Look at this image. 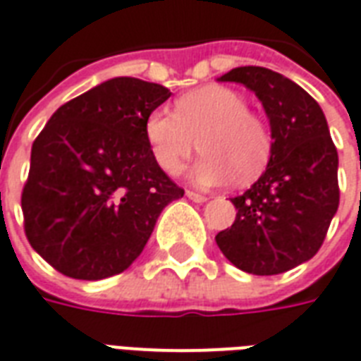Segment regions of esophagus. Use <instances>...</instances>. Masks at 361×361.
<instances>
[{"label": "esophagus", "instance_id": "obj_1", "mask_svg": "<svg viewBox=\"0 0 361 361\" xmlns=\"http://www.w3.org/2000/svg\"><path fill=\"white\" fill-rule=\"evenodd\" d=\"M186 196H188V198H190L192 202H198V204L208 200V196H204V194H198V192H192V190H186Z\"/></svg>", "mask_w": 361, "mask_h": 361}]
</instances>
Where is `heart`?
Here are the masks:
<instances>
[{"instance_id":"1","label":"heart","mask_w":361,"mask_h":361,"mask_svg":"<svg viewBox=\"0 0 361 361\" xmlns=\"http://www.w3.org/2000/svg\"><path fill=\"white\" fill-rule=\"evenodd\" d=\"M145 140L153 161L167 175H178L185 161L204 149L190 171L202 186L255 180L270 159L272 140L262 120L249 112L241 94L208 85L183 94L175 114L153 111L145 120Z\"/></svg>"}]
</instances>
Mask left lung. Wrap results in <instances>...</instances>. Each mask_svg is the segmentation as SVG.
I'll return each instance as SVG.
<instances>
[{
    "label": "left lung",
    "mask_w": 361,
    "mask_h": 361,
    "mask_svg": "<svg viewBox=\"0 0 361 361\" xmlns=\"http://www.w3.org/2000/svg\"><path fill=\"white\" fill-rule=\"evenodd\" d=\"M219 81L257 94L270 120L272 152L257 183L231 198L237 216L216 243L243 272L282 274L323 245L338 209V153L319 103L282 73L243 66Z\"/></svg>",
    "instance_id": "left-lung-1"
}]
</instances>
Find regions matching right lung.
<instances>
[{
	"label": "right lung",
	"mask_w": 361,
	"mask_h": 361,
	"mask_svg": "<svg viewBox=\"0 0 361 361\" xmlns=\"http://www.w3.org/2000/svg\"><path fill=\"white\" fill-rule=\"evenodd\" d=\"M167 87L114 78L62 104L38 134L21 196L30 247L58 272L103 280L124 272L163 208L183 198L153 161L145 120Z\"/></svg>",
	"instance_id": "1"
}]
</instances>
